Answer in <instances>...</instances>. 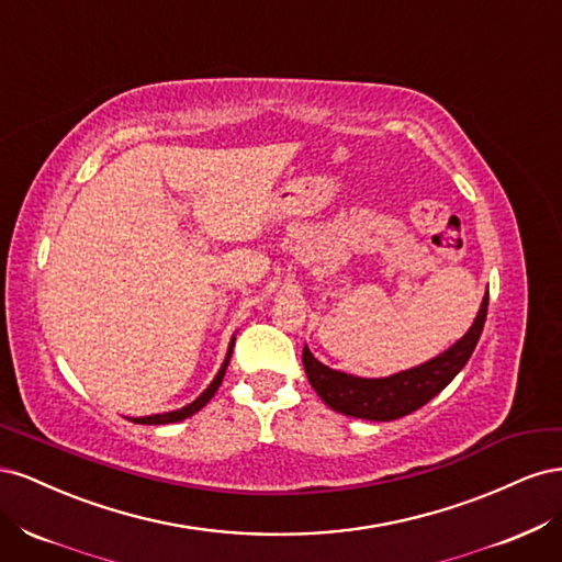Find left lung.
<instances>
[{
  "label": "left lung",
  "instance_id": "left-lung-1",
  "mask_svg": "<svg viewBox=\"0 0 562 562\" xmlns=\"http://www.w3.org/2000/svg\"><path fill=\"white\" fill-rule=\"evenodd\" d=\"M487 316V295L483 297L481 312L475 316L469 333L452 345L446 353L436 356L424 366L398 372V375L382 380H363L337 372L314 359V353L304 347L302 363L310 384L316 389L321 401L333 411L347 417H359L370 422H391L415 413L417 407L429 403L438 391H443L459 370L467 366L471 353L479 345Z\"/></svg>",
  "mask_w": 562,
  "mask_h": 562
}]
</instances>
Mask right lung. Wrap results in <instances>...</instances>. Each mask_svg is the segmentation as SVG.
I'll return each mask as SVG.
<instances>
[{
	"mask_svg": "<svg viewBox=\"0 0 562 562\" xmlns=\"http://www.w3.org/2000/svg\"><path fill=\"white\" fill-rule=\"evenodd\" d=\"M232 347H234V342H232ZM232 347H229V351H227V359H225L223 368H220V372L215 375V380L211 382V386H209L206 391H203V394H201L194 403H190L187 407H180V411H176V413H164V415H151V417H135V419H131V422H135V424H171V422H180V419H187V417H192L194 413H199L201 407L206 405V403L213 398V394L217 391V386L223 384L225 370H227L229 359H232Z\"/></svg>",
	"mask_w": 562,
	"mask_h": 562,
	"instance_id": "1",
	"label": "right lung"
}]
</instances>
